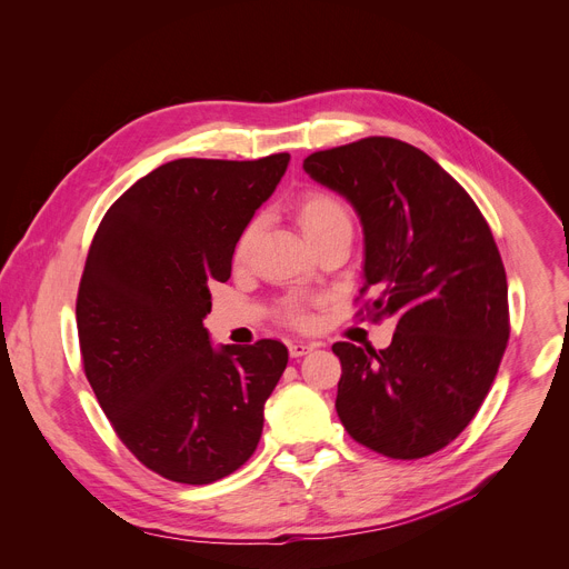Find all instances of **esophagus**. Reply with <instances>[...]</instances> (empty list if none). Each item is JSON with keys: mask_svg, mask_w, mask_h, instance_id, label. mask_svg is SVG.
<instances>
[{"mask_svg": "<svg viewBox=\"0 0 569 569\" xmlns=\"http://www.w3.org/2000/svg\"><path fill=\"white\" fill-rule=\"evenodd\" d=\"M312 349H315V345H308V342H290V345H288L290 358H303V356H308Z\"/></svg>", "mask_w": 569, "mask_h": 569, "instance_id": "1", "label": "esophagus"}]
</instances>
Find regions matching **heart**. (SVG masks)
<instances>
[{
    "instance_id": "1",
    "label": "heart",
    "mask_w": 569,
    "mask_h": 569,
    "mask_svg": "<svg viewBox=\"0 0 569 569\" xmlns=\"http://www.w3.org/2000/svg\"><path fill=\"white\" fill-rule=\"evenodd\" d=\"M295 213L297 220L306 233L308 240L317 238L319 233H323L327 229L340 224V222H349V213L347 209L340 204L338 198H333L331 193H323V191H306L297 198L295 202ZM257 236V222H250L246 229L240 231L238 240H236V248H233V259L242 261L252 246V240ZM286 319L292 323H308V315L306 308L297 301H290L286 306Z\"/></svg>"
}]
</instances>
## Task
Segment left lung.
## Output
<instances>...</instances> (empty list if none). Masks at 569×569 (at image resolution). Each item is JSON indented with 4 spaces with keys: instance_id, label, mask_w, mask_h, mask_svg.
<instances>
[{
    "instance_id": "obj_1",
    "label": "left lung",
    "mask_w": 569,
    "mask_h": 569,
    "mask_svg": "<svg viewBox=\"0 0 569 569\" xmlns=\"http://www.w3.org/2000/svg\"><path fill=\"white\" fill-rule=\"evenodd\" d=\"M365 231L367 315L393 317L387 349L336 342L345 430L391 459L446 448L489 393L509 340L507 274L489 222L423 150L367 137L303 159Z\"/></svg>"
}]
</instances>
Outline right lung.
Returning a JSON list of instances; mask_svg holds the SVG:
<instances>
[{
  "instance_id": "1",
  "label": "right lung",
  "mask_w": 569,
  "mask_h": 569,
  "mask_svg": "<svg viewBox=\"0 0 569 569\" xmlns=\"http://www.w3.org/2000/svg\"><path fill=\"white\" fill-rule=\"evenodd\" d=\"M290 154L176 159L103 216L76 299L86 376L126 448L152 472L211 483L246 463L288 349L213 347L202 319L231 274L240 231L274 193Z\"/></svg>"
}]
</instances>
